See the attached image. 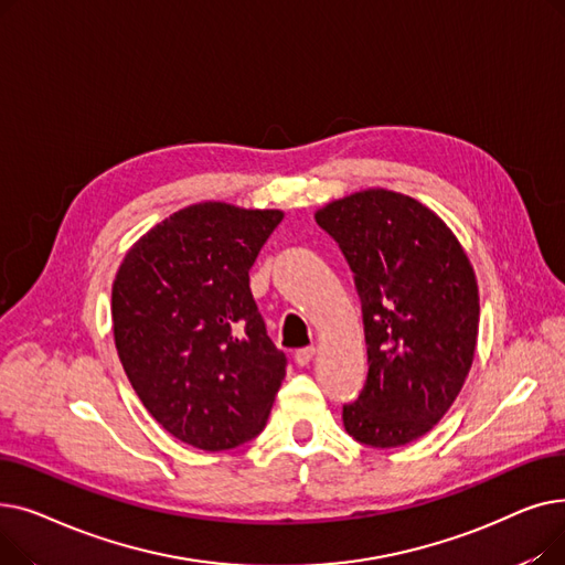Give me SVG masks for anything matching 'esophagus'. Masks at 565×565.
Segmentation results:
<instances>
[{"label":"esophagus","instance_id":"esophagus-1","mask_svg":"<svg viewBox=\"0 0 565 565\" xmlns=\"http://www.w3.org/2000/svg\"><path fill=\"white\" fill-rule=\"evenodd\" d=\"M313 354H316V348H300L298 352H295V364L309 366V362L313 360Z\"/></svg>","mask_w":565,"mask_h":565}]
</instances>
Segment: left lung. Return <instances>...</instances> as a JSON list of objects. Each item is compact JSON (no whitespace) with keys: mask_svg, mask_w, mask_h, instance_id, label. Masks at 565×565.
<instances>
[{"mask_svg":"<svg viewBox=\"0 0 565 565\" xmlns=\"http://www.w3.org/2000/svg\"><path fill=\"white\" fill-rule=\"evenodd\" d=\"M316 222L339 243L362 300L369 375L343 405V426L366 447H403L447 414L471 369L473 267L430 207L392 190L332 201Z\"/></svg>","mask_w":565,"mask_h":565,"instance_id":"left-lung-1","label":"left lung"}]
</instances>
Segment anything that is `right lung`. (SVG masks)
Segmentation results:
<instances>
[{"mask_svg":"<svg viewBox=\"0 0 565 565\" xmlns=\"http://www.w3.org/2000/svg\"><path fill=\"white\" fill-rule=\"evenodd\" d=\"M281 211L203 201L130 247L111 286L118 360L151 417L201 451L254 439L286 375L249 288Z\"/></svg>","mask_w":565,"mask_h":565,"instance_id":"obj_1","label":"right lung"}]
</instances>
